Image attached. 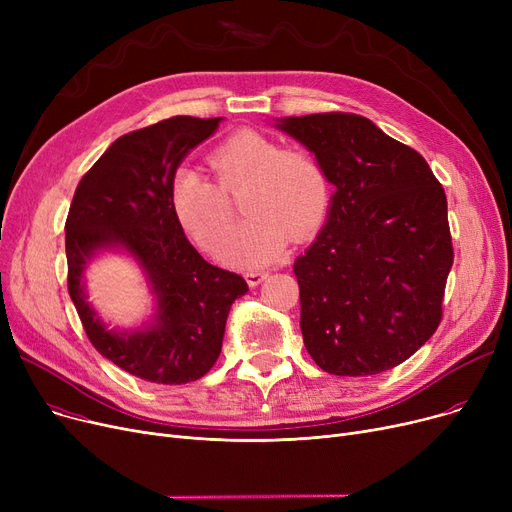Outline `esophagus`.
Wrapping results in <instances>:
<instances>
[{
    "label": "esophagus",
    "mask_w": 512,
    "mask_h": 512,
    "mask_svg": "<svg viewBox=\"0 0 512 512\" xmlns=\"http://www.w3.org/2000/svg\"><path fill=\"white\" fill-rule=\"evenodd\" d=\"M267 276H270V274H267V272L251 270V272L247 274V280H249V284H251V286H259L263 280H267Z\"/></svg>",
    "instance_id": "obj_1"
}]
</instances>
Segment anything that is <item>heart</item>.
I'll list each match as a JSON object with an SVG mask.
<instances>
[{"instance_id":"1","label":"heart","mask_w":512,"mask_h":512,"mask_svg":"<svg viewBox=\"0 0 512 512\" xmlns=\"http://www.w3.org/2000/svg\"><path fill=\"white\" fill-rule=\"evenodd\" d=\"M209 166L218 184L195 168H180L170 186L178 224L199 247L213 249L232 228L228 195L249 184L242 209L249 220L226 236L215 255L228 263L263 265L286 249L288 238H305L330 205V180L303 149H280L253 130L238 132L213 149Z\"/></svg>"}]
</instances>
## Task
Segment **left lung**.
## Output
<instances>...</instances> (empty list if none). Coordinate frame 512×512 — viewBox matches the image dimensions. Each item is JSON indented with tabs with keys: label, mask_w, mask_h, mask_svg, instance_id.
<instances>
[{
	"label": "left lung",
	"mask_w": 512,
	"mask_h": 512,
	"mask_svg": "<svg viewBox=\"0 0 512 512\" xmlns=\"http://www.w3.org/2000/svg\"><path fill=\"white\" fill-rule=\"evenodd\" d=\"M274 126L305 145L336 188L324 228L292 267L307 351L334 375L388 371L440 326L454 257L444 188L415 149L363 116Z\"/></svg>",
	"instance_id": "left-lung-1"
}]
</instances>
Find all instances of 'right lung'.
<instances>
[{"label": "right lung", "mask_w": 512, "mask_h": 512, "mask_svg": "<svg viewBox=\"0 0 512 512\" xmlns=\"http://www.w3.org/2000/svg\"><path fill=\"white\" fill-rule=\"evenodd\" d=\"M222 118L174 116L116 139L78 182L66 220L68 292L97 351L153 384H188L222 353L232 303L245 278L207 263L184 236L170 186L178 166ZM140 265L156 305L134 331L110 329L86 297L84 272L101 252Z\"/></svg>", "instance_id": "add662e5"}]
</instances>
